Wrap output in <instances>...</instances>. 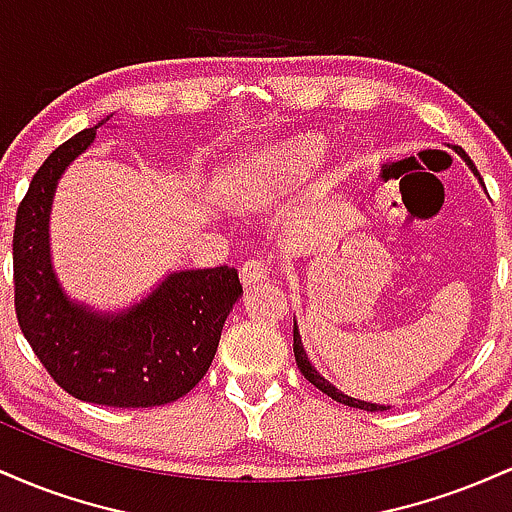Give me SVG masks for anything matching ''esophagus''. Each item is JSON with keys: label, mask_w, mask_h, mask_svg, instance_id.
<instances>
[{"label": "esophagus", "mask_w": 512, "mask_h": 512, "mask_svg": "<svg viewBox=\"0 0 512 512\" xmlns=\"http://www.w3.org/2000/svg\"><path fill=\"white\" fill-rule=\"evenodd\" d=\"M267 264L260 257H252L240 267V281H243V286H252V284H260V281L267 279Z\"/></svg>", "instance_id": "34e87169"}]
</instances>
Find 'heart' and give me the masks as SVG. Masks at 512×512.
Instances as JSON below:
<instances>
[{"label":"heart","instance_id":"b5f03b06","mask_svg":"<svg viewBox=\"0 0 512 512\" xmlns=\"http://www.w3.org/2000/svg\"><path fill=\"white\" fill-rule=\"evenodd\" d=\"M325 154V142L315 134L291 139V142L264 151L255 166H248L236 180V197L245 204H257L269 199L293 180L303 178L315 168Z\"/></svg>","mask_w":512,"mask_h":512}]
</instances>
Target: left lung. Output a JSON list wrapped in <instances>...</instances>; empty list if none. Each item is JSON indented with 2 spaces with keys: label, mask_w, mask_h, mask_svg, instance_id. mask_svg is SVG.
I'll use <instances>...</instances> for the list:
<instances>
[{
  "label": "left lung",
  "mask_w": 512,
  "mask_h": 512,
  "mask_svg": "<svg viewBox=\"0 0 512 512\" xmlns=\"http://www.w3.org/2000/svg\"><path fill=\"white\" fill-rule=\"evenodd\" d=\"M457 154H460L464 161H467V166L474 170V175H479V170L474 168V163L469 161V156L464 154L462 149H455ZM479 180H481V175H479ZM293 354H296V366L301 368V373L305 375V380H310V383H313L317 390H322L325 392L327 397H332V399H337V402H342V404H346V407H354V409H363V411H383V409H390V407H385V404H373V402H361V399H354V397H349V395H344V392H339L337 387H334L330 380H325L322 378L320 373H317V370L313 368V363L308 361V356H305V351H303V344H301V334H298V330L296 327H293Z\"/></svg>",
  "instance_id": "left-lung-1"
}]
</instances>
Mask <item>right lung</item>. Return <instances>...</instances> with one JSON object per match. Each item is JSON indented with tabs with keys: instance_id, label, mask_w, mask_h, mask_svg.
Returning a JSON list of instances; mask_svg holds the SVG:
<instances>
[{
	"instance_id": "1",
	"label": "right lung",
	"mask_w": 512,
	"mask_h": 512,
	"mask_svg": "<svg viewBox=\"0 0 512 512\" xmlns=\"http://www.w3.org/2000/svg\"><path fill=\"white\" fill-rule=\"evenodd\" d=\"M98 125L45 158L16 211L14 305L23 337L50 378L81 402L146 409L175 402L207 375L223 322L243 293L238 269L173 272L125 313L69 301L50 262V207L64 168Z\"/></svg>"
}]
</instances>
